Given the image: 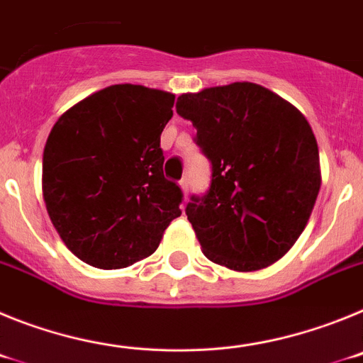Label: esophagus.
Segmentation results:
<instances>
[{
  "mask_svg": "<svg viewBox=\"0 0 363 363\" xmlns=\"http://www.w3.org/2000/svg\"><path fill=\"white\" fill-rule=\"evenodd\" d=\"M179 187H182V192H184V196L187 198V194H189V179L187 178L182 179V182H179Z\"/></svg>",
  "mask_w": 363,
  "mask_h": 363,
  "instance_id": "obj_1",
  "label": "esophagus"
}]
</instances>
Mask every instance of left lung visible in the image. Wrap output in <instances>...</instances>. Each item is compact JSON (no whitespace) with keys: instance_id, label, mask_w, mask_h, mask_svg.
<instances>
[{"instance_id":"left-lung-1","label":"left lung","mask_w":363,"mask_h":363,"mask_svg":"<svg viewBox=\"0 0 363 363\" xmlns=\"http://www.w3.org/2000/svg\"><path fill=\"white\" fill-rule=\"evenodd\" d=\"M176 111L213 163L209 191L185 209L203 255L238 272L278 262L306 229L322 185L309 121L249 82L182 94Z\"/></svg>"}]
</instances>
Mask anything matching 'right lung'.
I'll return each mask as SVG.
<instances>
[{
	"label": "right lung",
	"instance_id": "obj_1",
	"mask_svg": "<svg viewBox=\"0 0 363 363\" xmlns=\"http://www.w3.org/2000/svg\"><path fill=\"white\" fill-rule=\"evenodd\" d=\"M174 94L105 86L65 111L43 150V200L60 238L98 269L147 258L182 214V191L163 176L160 136Z\"/></svg>",
	"mask_w": 363,
	"mask_h": 363
}]
</instances>
